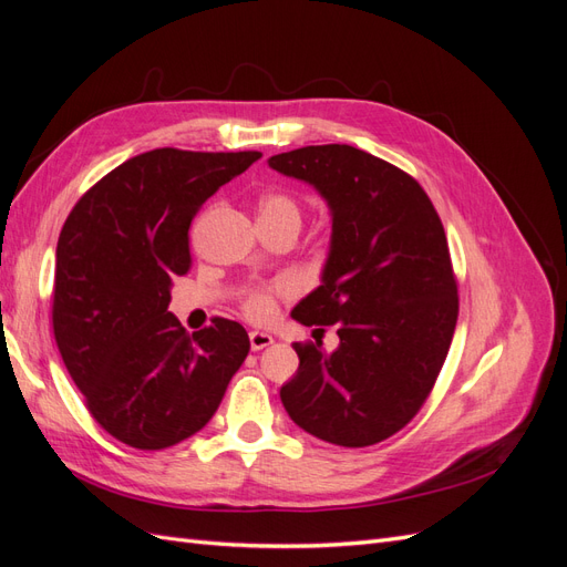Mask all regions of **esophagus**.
<instances>
[{
    "instance_id": "obj_1",
    "label": "esophagus",
    "mask_w": 567,
    "mask_h": 567,
    "mask_svg": "<svg viewBox=\"0 0 567 567\" xmlns=\"http://www.w3.org/2000/svg\"><path fill=\"white\" fill-rule=\"evenodd\" d=\"M250 348L257 352V350H265V348H269L271 342H274V338H271V333H267V331H250Z\"/></svg>"
}]
</instances>
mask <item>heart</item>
<instances>
[{
	"label": "heart",
	"instance_id": "1",
	"mask_svg": "<svg viewBox=\"0 0 567 567\" xmlns=\"http://www.w3.org/2000/svg\"><path fill=\"white\" fill-rule=\"evenodd\" d=\"M286 215L298 217V203L293 198L281 192H271L262 196L260 217H286ZM298 288L300 284L296 277H281L277 281H271L269 286H257L246 296L244 310L255 321H267L274 317V310H277V298L293 296Z\"/></svg>",
	"mask_w": 567,
	"mask_h": 567
}]
</instances>
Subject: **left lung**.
<instances>
[{
    "label": "left lung",
    "mask_w": 567,
    "mask_h": 567,
    "mask_svg": "<svg viewBox=\"0 0 567 567\" xmlns=\"http://www.w3.org/2000/svg\"><path fill=\"white\" fill-rule=\"evenodd\" d=\"M310 184L331 215L321 284L290 317L338 323V348L298 346L281 388L288 416L323 442L369 447L404 427L433 390L456 329L458 298L442 221L416 179L348 144L271 156Z\"/></svg>",
    "instance_id": "left-lung-1"
}]
</instances>
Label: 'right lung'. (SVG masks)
Here are the masks:
<instances>
[{"instance_id":"add662e5","label":"right lung","mask_w":567,"mask_h":567,"mask_svg":"<svg viewBox=\"0 0 567 567\" xmlns=\"http://www.w3.org/2000/svg\"><path fill=\"white\" fill-rule=\"evenodd\" d=\"M262 153L153 148L117 165L68 215L56 246L54 336L96 423L134 450H165L213 419L248 357L241 323L186 333L167 312L192 265L188 227Z\"/></svg>"}]
</instances>
